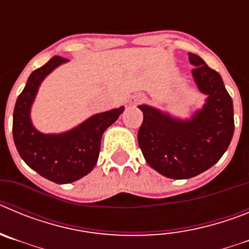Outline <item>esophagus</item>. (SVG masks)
<instances>
[{
	"label": "esophagus",
	"instance_id": "34e87169",
	"mask_svg": "<svg viewBox=\"0 0 249 249\" xmlns=\"http://www.w3.org/2000/svg\"><path fill=\"white\" fill-rule=\"evenodd\" d=\"M144 101H146V97H144L143 94H137V96L131 98L129 103H131V105H140V103H143Z\"/></svg>",
	"mask_w": 249,
	"mask_h": 249
}]
</instances>
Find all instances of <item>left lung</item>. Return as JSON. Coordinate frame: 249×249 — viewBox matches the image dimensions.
Listing matches in <instances>:
<instances>
[{
    "label": "left lung",
    "instance_id": "1",
    "mask_svg": "<svg viewBox=\"0 0 249 249\" xmlns=\"http://www.w3.org/2000/svg\"><path fill=\"white\" fill-rule=\"evenodd\" d=\"M192 74L208 96L203 109L190 121H178L148 106H140L143 122L138 144L147 163L160 175L183 179L204 172L221 160L234 132L233 102L217 71L188 53Z\"/></svg>",
    "mask_w": 249,
    "mask_h": 249
}]
</instances>
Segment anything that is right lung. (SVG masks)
<instances>
[{"label": "right lung", "instance_id": "obj_1", "mask_svg": "<svg viewBox=\"0 0 249 249\" xmlns=\"http://www.w3.org/2000/svg\"><path fill=\"white\" fill-rule=\"evenodd\" d=\"M67 58L54 56L28 77L13 111V141L19 156L38 175L54 183H71L89 173L100 156L103 132L120 117L123 107L93 117L61 135H42L30 121V108L39 83Z\"/></svg>", "mask_w": 249, "mask_h": 249}]
</instances>
